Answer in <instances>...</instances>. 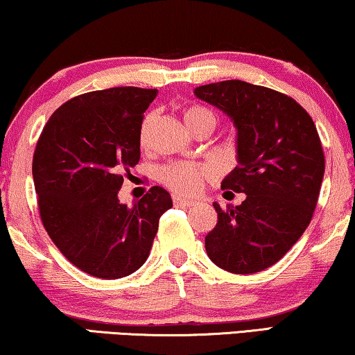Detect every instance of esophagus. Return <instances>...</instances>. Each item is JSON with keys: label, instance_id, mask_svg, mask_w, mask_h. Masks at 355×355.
<instances>
[{"label": "esophagus", "instance_id": "esophagus-1", "mask_svg": "<svg viewBox=\"0 0 355 355\" xmlns=\"http://www.w3.org/2000/svg\"><path fill=\"white\" fill-rule=\"evenodd\" d=\"M173 202H174V205H179V207H193V200H187V198H184V197H181V195H173Z\"/></svg>", "mask_w": 355, "mask_h": 355}]
</instances>
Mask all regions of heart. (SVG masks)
Returning <instances> with one entry per match:
<instances>
[{
    "mask_svg": "<svg viewBox=\"0 0 355 355\" xmlns=\"http://www.w3.org/2000/svg\"><path fill=\"white\" fill-rule=\"evenodd\" d=\"M186 121L192 130H197L198 126L205 123H216L214 114L207 107L202 105H190L186 109ZM155 120V115L147 114L144 116L139 130V144L141 147H147L148 137H150V130ZM214 168L209 165H200V163L192 162H176L171 165L160 168L158 171V179L174 192L184 195H197L202 190L205 181L214 178Z\"/></svg>",
    "mask_w": 355,
    "mask_h": 355,
    "instance_id": "b5f03b06",
    "label": "heart"
}]
</instances>
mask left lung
<instances>
[{
	"label": "left lung",
	"mask_w": 355,
	"mask_h": 355,
	"mask_svg": "<svg viewBox=\"0 0 355 355\" xmlns=\"http://www.w3.org/2000/svg\"><path fill=\"white\" fill-rule=\"evenodd\" d=\"M195 96L234 120L239 166L220 187L246 193L240 207L213 203L218 224L205 248L220 269L256 274L284 258L311 223L325 173L320 137L293 97L266 86L227 80Z\"/></svg>",
	"instance_id": "1"
}]
</instances>
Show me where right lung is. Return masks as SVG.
I'll list each match as a JSON object with an SVG mask.
<instances>
[{
  "instance_id": "obj_1",
  "label": "right lung",
  "mask_w": 355,
  "mask_h": 355,
  "mask_svg": "<svg viewBox=\"0 0 355 355\" xmlns=\"http://www.w3.org/2000/svg\"><path fill=\"white\" fill-rule=\"evenodd\" d=\"M157 92L121 86L76 96L51 115L35 148L41 223L60 253L97 279L139 269L173 207L158 186L132 207L118 200L123 176L141 158V123Z\"/></svg>"
}]
</instances>
